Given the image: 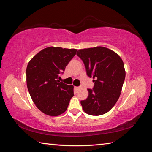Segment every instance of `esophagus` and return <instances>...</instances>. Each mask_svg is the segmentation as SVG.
<instances>
[{
    "label": "esophagus",
    "mask_w": 152,
    "mask_h": 152,
    "mask_svg": "<svg viewBox=\"0 0 152 152\" xmlns=\"http://www.w3.org/2000/svg\"><path fill=\"white\" fill-rule=\"evenodd\" d=\"M80 88V87H75V89H76V90H78V89H79Z\"/></svg>",
    "instance_id": "1"
}]
</instances>
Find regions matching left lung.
<instances>
[{
  "label": "left lung",
  "instance_id": "obj_1",
  "mask_svg": "<svg viewBox=\"0 0 152 152\" xmlns=\"http://www.w3.org/2000/svg\"><path fill=\"white\" fill-rule=\"evenodd\" d=\"M77 55L84 63L87 75L93 77L94 86L89 96L80 102L84 111L91 115H101L110 111L121 95L126 77L122 59L104 47L78 50Z\"/></svg>",
  "mask_w": 152,
  "mask_h": 152
}]
</instances>
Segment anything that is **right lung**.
<instances>
[{
  "label": "right lung",
  "instance_id": "add662e5",
  "mask_svg": "<svg viewBox=\"0 0 152 152\" xmlns=\"http://www.w3.org/2000/svg\"><path fill=\"white\" fill-rule=\"evenodd\" d=\"M75 49L49 47L31 58L26 68V84L36 107L49 116L65 112L73 96V86L59 82V74L77 53Z\"/></svg>",
  "mask_w": 152,
  "mask_h": 152
}]
</instances>
